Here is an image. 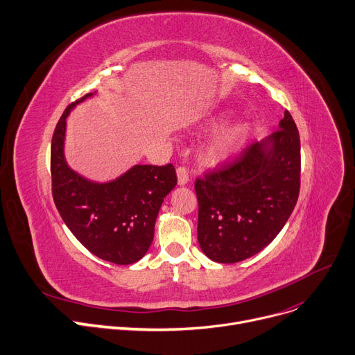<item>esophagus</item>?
Returning a JSON list of instances; mask_svg holds the SVG:
<instances>
[{
	"instance_id": "1",
	"label": "esophagus",
	"mask_w": 355,
	"mask_h": 355,
	"mask_svg": "<svg viewBox=\"0 0 355 355\" xmlns=\"http://www.w3.org/2000/svg\"><path fill=\"white\" fill-rule=\"evenodd\" d=\"M177 178L180 185H185L188 181H190V175H188V170L185 167H178L177 168Z\"/></svg>"
}]
</instances>
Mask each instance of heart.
Returning a JSON list of instances; mask_svg holds the SVG:
<instances>
[{
    "label": "heart",
    "instance_id": "obj_1",
    "mask_svg": "<svg viewBox=\"0 0 355 355\" xmlns=\"http://www.w3.org/2000/svg\"><path fill=\"white\" fill-rule=\"evenodd\" d=\"M247 135V127L244 124L231 125L212 138L208 153L216 161H227L239 153Z\"/></svg>",
    "mask_w": 355,
    "mask_h": 355
}]
</instances>
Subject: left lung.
Returning <instances> with one entry per match:
<instances>
[{
  "label": "left lung",
  "mask_w": 355,
  "mask_h": 355,
  "mask_svg": "<svg viewBox=\"0 0 355 355\" xmlns=\"http://www.w3.org/2000/svg\"><path fill=\"white\" fill-rule=\"evenodd\" d=\"M278 128L196 180L198 244L212 261L232 264L258 254L291 216L300 194V134L288 111Z\"/></svg>",
  "instance_id": "8db88e82"
}]
</instances>
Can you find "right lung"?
<instances>
[{
  "instance_id": "right-lung-1",
  "label": "right lung",
  "mask_w": 355,
  "mask_h": 355,
  "mask_svg": "<svg viewBox=\"0 0 355 355\" xmlns=\"http://www.w3.org/2000/svg\"><path fill=\"white\" fill-rule=\"evenodd\" d=\"M69 104L53 134V198L61 218L76 239L105 261L128 266L143 258L154 239V225L164 198L177 184L173 164L134 165L107 182L91 181L69 168L64 155Z\"/></svg>"
}]
</instances>
